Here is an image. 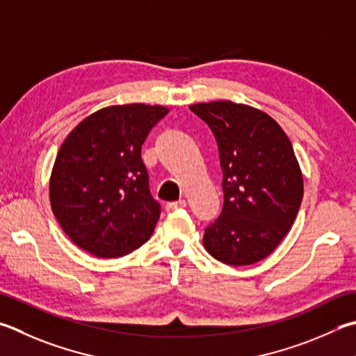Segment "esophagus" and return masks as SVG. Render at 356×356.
Wrapping results in <instances>:
<instances>
[{"mask_svg":"<svg viewBox=\"0 0 356 356\" xmlns=\"http://www.w3.org/2000/svg\"><path fill=\"white\" fill-rule=\"evenodd\" d=\"M186 207V202L184 199L180 200H176V202H170L166 204V211H174V210H179V209H185Z\"/></svg>","mask_w":356,"mask_h":356,"instance_id":"34e87169","label":"esophagus"}]
</instances>
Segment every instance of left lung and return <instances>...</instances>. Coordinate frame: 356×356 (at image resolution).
Returning a JSON list of instances; mask_svg holds the SVG:
<instances>
[{
  "instance_id": "obj_1",
  "label": "left lung",
  "mask_w": 356,
  "mask_h": 356,
  "mask_svg": "<svg viewBox=\"0 0 356 356\" xmlns=\"http://www.w3.org/2000/svg\"><path fill=\"white\" fill-rule=\"evenodd\" d=\"M215 135L222 170L221 215L205 229L204 248L230 266L273 254L294 224L303 179L293 145L269 115L232 101L190 106Z\"/></svg>"
}]
</instances>
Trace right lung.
Here are the masks:
<instances>
[{
	"label": "right lung",
	"instance_id": "1",
	"mask_svg": "<svg viewBox=\"0 0 356 356\" xmlns=\"http://www.w3.org/2000/svg\"><path fill=\"white\" fill-rule=\"evenodd\" d=\"M166 113L161 106L107 107L63 141L49 180L51 209L81 249L118 258L151 238L161 209L151 195L141 145Z\"/></svg>",
	"mask_w": 356,
	"mask_h": 356
}]
</instances>
